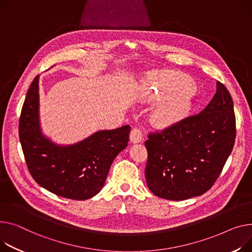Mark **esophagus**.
Here are the masks:
<instances>
[{
    "label": "esophagus",
    "instance_id": "obj_1",
    "mask_svg": "<svg viewBox=\"0 0 252 252\" xmlns=\"http://www.w3.org/2000/svg\"><path fill=\"white\" fill-rule=\"evenodd\" d=\"M129 140L131 143H140L143 140V132L140 128L138 127H133L130 130V135H129Z\"/></svg>",
    "mask_w": 252,
    "mask_h": 252
}]
</instances>
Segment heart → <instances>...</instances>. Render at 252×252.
Here are the masks:
<instances>
[{
  "label": "heart",
  "instance_id": "heart-1",
  "mask_svg": "<svg viewBox=\"0 0 252 252\" xmlns=\"http://www.w3.org/2000/svg\"><path fill=\"white\" fill-rule=\"evenodd\" d=\"M141 95L150 101H164L157 112L161 125H169L186 117L192 106L194 82L174 71H155L146 74L140 84Z\"/></svg>",
  "mask_w": 252,
  "mask_h": 252
}]
</instances>
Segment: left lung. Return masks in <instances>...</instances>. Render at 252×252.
Returning a JSON list of instances; mask_svg holds the SVG:
<instances>
[{
  "instance_id": "obj_1",
  "label": "left lung",
  "mask_w": 252,
  "mask_h": 252,
  "mask_svg": "<svg viewBox=\"0 0 252 252\" xmlns=\"http://www.w3.org/2000/svg\"><path fill=\"white\" fill-rule=\"evenodd\" d=\"M236 138L232 97L222 83L208 106L161 131L145 146V175L155 195L184 200L207 192L221 174Z\"/></svg>"
}]
</instances>
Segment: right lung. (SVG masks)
<instances>
[{
	"label": "right lung",
	"instance_id": "1",
	"mask_svg": "<svg viewBox=\"0 0 252 252\" xmlns=\"http://www.w3.org/2000/svg\"><path fill=\"white\" fill-rule=\"evenodd\" d=\"M38 79L28 89L19 120V139L27 168L40 187L71 199H88L103 188L109 168L127 146L129 126L100 130L74 145L44 137L39 125Z\"/></svg>",
	"mask_w": 252,
	"mask_h": 252
}]
</instances>
